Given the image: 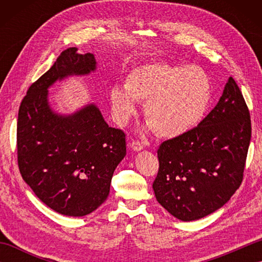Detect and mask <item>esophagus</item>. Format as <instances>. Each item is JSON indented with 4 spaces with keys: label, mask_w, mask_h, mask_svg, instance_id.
I'll list each match as a JSON object with an SVG mask.
<instances>
[{
    "label": "esophagus",
    "mask_w": 262,
    "mask_h": 262,
    "mask_svg": "<svg viewBox=\"0 0 262 262\" xmlns=\"http://www.w3.org/2000/svg\"><path fill=\"white\" fill-rule=\"evenodd\" d=\"M129 145L133 149H134V151H141V149L144 148V145L140 141H132L129 143Z\"/></svg>",
    "instance_id": "34e87169"
}]
</instances>
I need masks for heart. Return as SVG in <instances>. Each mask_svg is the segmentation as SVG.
<instances>
[{
  "mask_svg": "<svg viewBox=\"0 0 262 262\" xmlns=\"http://www.w3.org/2000/svg\"><path fill=\"white\" fill-rule=\"evenodd\" d=\"M211 100L207 73L196 65L155 62L130 71L125 86L115 85L109 101L115 120L125 125L144 104V118L160 137L173 138L203 119Z\"/></svg>",
  "mask_w": 262,
  "mask_h": 262,
  "instance_id": "heart-1",
  "label": "heart"
}]
</instances>
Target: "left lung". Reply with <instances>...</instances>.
<instances>
[{
  "label": "left lung",
  "mask_w": 262,
  "mask_h": 262,
  "mask_svg": "<svg viewBox=\"0 0 262 262\" xmlns=\"http://www.w3.org/2000/svg\"><path fill=\"white\" fill-rule=\"evenodd\" d=\"M250 140L248 105L230 77L220 101L197 127L160 145L157 200L183 222L214 213L241 186Z\"/></svg>",
  "instance_id": "left-lung-1"
}]
</instances>
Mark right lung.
<instances>
[{"mask_svg":"<svg viewBox=\"0 0 262 262\" xmlns=\"http://www.w3.org/2000/svg\"><path fill=\"white\" fill-rule=\"evenodd\" d=\"M76 51L60 53L28 89L16 126L24 180L49 208L74 217L92 213L107 199L114 171L126 155L125 133L109 127L94 104L69 116L49 107L48 88L55 82L96 70L93 54Z\"/></svg>","mask_w":262,"mask_h":262,"instance_id":"1","label":"right lung"}]
</instances>
